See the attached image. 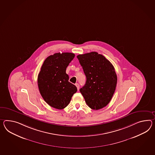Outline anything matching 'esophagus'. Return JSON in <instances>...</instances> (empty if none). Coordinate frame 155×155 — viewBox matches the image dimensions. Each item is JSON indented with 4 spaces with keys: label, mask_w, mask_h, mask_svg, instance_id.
Returning a JSON list of instances; mask_svg holds the SVG:
<instances>
[{
    "label": "esophagus",
    "mask_w": 155,
    "mask_h": 155,
    "mask_svg": "<svg viewBox=\"0 0 155 155\" xmlns=\"http://www.w3.org/2000/svg\"><path fill=\"white\" fill-rule=\"evenodd\" d=\"M76 86L77 88V90H79V84L78 83H76Z\"/></svg>",
    "instance_id": "34e87169"
}]
</instances>
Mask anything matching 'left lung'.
<instances>
[{
    "label": "left lung",
    "mask_w": 155,
    "mask_h": 155,
    "mask_svg": "<svg viewBox=\"0 0 155 155\" xmlns=\"http://www.w3.org/2000/svg\"><path fill=\"white\" fill-rule=\"evenodd\" d=\"M77 57L87 79L79 91L91 109H101L109 103L116 88L117 76L114 67L105 57L97 52Z\"/></svg>",
    "instance_id": "1"
}]
</instances>
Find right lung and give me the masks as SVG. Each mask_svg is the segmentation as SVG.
Returning <instances> with one entry per match:
<instances>
[{
  "label": "right lung",
  "mask_w": 155,
  "mask_h": 155,
  "mask_svg": "<svg viewBox=\"0 0 155 155\" xmlns=\"http://www.w3.org/2000/svg\"><path fill=\"white\" fill-rule=\"evenodd\" d=\"M75 57L71 53H55L46 59L38 75V87L42 98L50 106L63 109L77 91L69 82L66 69Z\"/></svg>",
  "instance_id": "1"
}]
</instances>
